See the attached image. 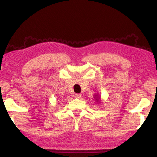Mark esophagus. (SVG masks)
<instances>
[{
    "label": "esophagus",
    "instance_id": "obj_1",
    "mask_svg": "<svg viewBox=\"0 0 157 157\" xmlns=\"http://www.w3.org/2000/svg\"><path fill=\"white\" fill-rule=\"evenodd\" d=\"M74 97H75V98H80L82 97V95L79 94H76L74 95Z\"/></svg>",
    "mask_w": 157,
    "mask_h": 157
}]
</instances>
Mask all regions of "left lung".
Instances as JSON below:
<instances>
[{
    "instance_id": "left-lung-1",
    "label": "left lung",
    "mask_w": 157,
    "mask_h": 157,
    "mask_svg": "<svg viewBox=\"0 0 157 157\" xmlns=\"http://www.w3.org/2000/svg\"><path fill=\"white\" fill-rule=\"evenodd\" d=\"M96 98L95 100H97V101H100V98H98V96L97 98Z\"/></svg>"
}]
</instances>
